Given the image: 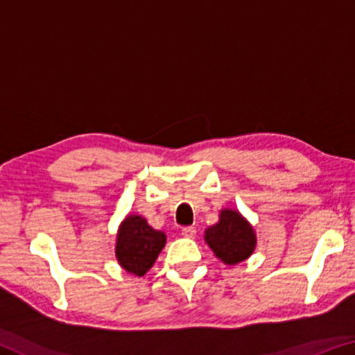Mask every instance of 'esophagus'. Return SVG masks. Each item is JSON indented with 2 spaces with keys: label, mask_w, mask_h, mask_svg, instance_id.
<instances>
[{
  "label": "esophagus",
  "mask_w": 355,
  "mask_h": 355,
  "mask_svg": "<svg viewBox=\"0 0 355 355\" xmlns=\"http://www.w3.org/2000/svg\"><path fill=\"white\" fill-rule=\"evenodd\" d=\"M182 235L184 238H194L196 236V228L194 227H183L182 228Z\"/></svg>",
  "instance_id": "obj_1"
}]
</instances>
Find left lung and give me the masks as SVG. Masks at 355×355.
Wrapping results in <instances>:
<instances>
[{
    "instance_id": "1",
    "label": "left lung",
    "mask_w": 355,
    "mask_h": 355,
    "mask_svg": "<svg viewBox=\"0 0 355 355\" xmlns=\"http://www.w3.org/2000/svg\"><path fill=\"white\" fill-rule=\"evenodd\" d=\"M205 243L218 260L235 266L254 254L257 233L238 209L222 208L219 220L205 230Z\"/></svg>"
}]
</instances>
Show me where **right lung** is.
<instances>
[{
  "label": "right lung",
  "instance_id": "right-lung-1",
  "mask_svg": "<svg viewBox=\"0 0 355 355\" xmlns=\"http://www.w3.org/2000/svg\"><path fill=\"white\" fill-rule=\"evenodd\" d=\"M166 233L155 230L141 214H128L116 236V258L125 271L142 277L166 245Z\"/></svg>",
  "mask_w": 355,
  "mask_h": 355
}]
</instances>
